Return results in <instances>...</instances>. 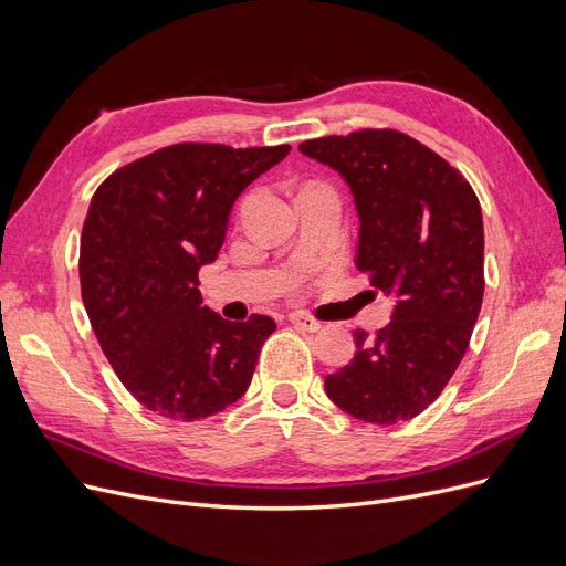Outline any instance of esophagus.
Returning a JSON list of instances; mask_svg holds the SVG:
<instances>
[{"label":"esophagus","mask_w":566,"mask_h":566,"mask_svg":"<svg viewBox=\"0 0 566 566\" xmlns=\"http://www.w3.org/2000/svg\"><path fill=\"white\" fill-rule=\"evenodd\" d=\"M290 323H293L297 331H304V333H318V331L323 328V323H321V321H316L314 316L304 314V312L290 314Z\"/></svg>","instance_id":"34e87169"}]
</instances>
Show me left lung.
I'll return each mask as SVG.
<instances>
[{
	"instance_id": "8db88e82",
	"label": "left lung",
	"mask_w": 566,
	"mask_h": 566,
	"mask_svg": "<svg viewBox=\"0 0 566 566\" xmlns=\"http://www.w3.org/2000/svg\"><path fill=\"white\" fill-rule=\"evenodd\" d=\"M300 150L349 184L361 219L356 266L397 297L375 337L354 333L356 354L325 391L358 420L416 418L449 385L482 310V205L455 167L399 129L321 136Z\"/></svg>"
}]
</instances>
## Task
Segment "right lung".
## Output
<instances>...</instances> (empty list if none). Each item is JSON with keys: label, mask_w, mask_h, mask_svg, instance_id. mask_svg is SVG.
<instances>
[{"label": "right lung", "mask_w": 566, "mask_h": 566, "mask_svg": "<svg viewBox=\"0 0 566 566\" xmlns=\"http://www.w3.org/2000/svg\"><path fill=\"white\" fill-rule=\"evenodd\" d=\"M290 146L175 144L96 188L80 241L82 302L115 375L153 413L193 422L243 397L276 321H224L200 306L198 271L217 260L245 186Z\"/></svg>", "instance_id": "1"}]
</instances>
